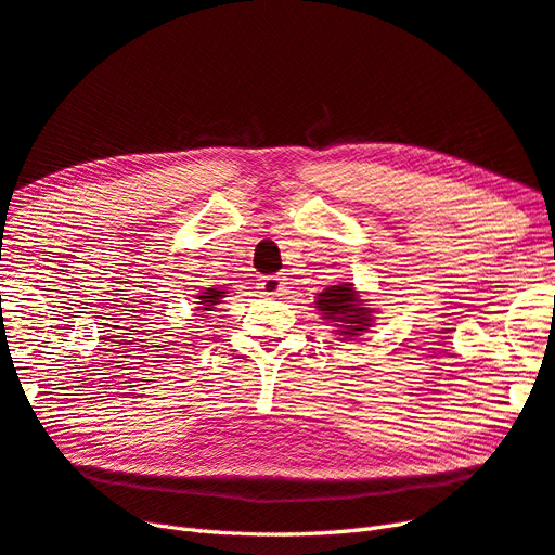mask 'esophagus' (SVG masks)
Wrapping results in <instances>:
<instances>
[{"label":"esophagus","instance_id":"obj_1","mask_svg":"<svg viewBox=\"0 0 555 555\" xmlns=\"http://www.w3.org/2000/svg\"><path fill=\"white\" fill-rule=\"evenodd\" d=\"M260 291H262V295H269V297L283 295V291H286V279L279 276V274L262 276L260 279Z\"/></svg>","mask_w":555,"mask_h":555}]
</instances>
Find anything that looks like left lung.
I'll return each instance as SVG.
<instances>
[{
  "mask_svg": "<svg viewBox=\"0 0 555 555\" xmlns=\"http://www.w3.org/2000/svg\"><path fill=\"white\" fill-rule=\"evenodd\" d=\"M313 305L327 323L335 325V335L341 339H356L374 325V309L365 307L367 299H362L360 291L348 281L327 286L315 295Z\"/></svg>",
  "mask_w": 555,
  "mask_h": 555,
  "instance_id": "obj_1",
  "label": "left lung"
}]
</instances>
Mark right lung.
Masks as SVG:
<instances>
[{"label":"right lung","mask_w":555,"mask_h":555,"mask_svg":"<svg viewBox=\"0 0 555 555\" xmlns=\"http://www.w3.org/2000/svg\"><path fill=\"white\" fill-rule=\"evenodd\" d=\"M228 297V291H218V288H207L204 293H197L195 299H199V311H214L218 305H223V299Z\"/></svg>","instance_id":"1"}]
</instances>
